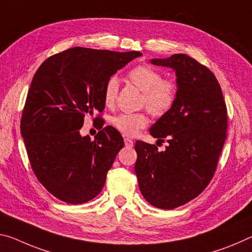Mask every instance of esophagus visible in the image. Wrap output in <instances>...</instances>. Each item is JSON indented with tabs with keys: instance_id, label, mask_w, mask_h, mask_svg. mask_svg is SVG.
<instances>
[{
	"instance_id": "esophagus-1",
	"label": "esophagus",
	"mask_w": 252,
	"mask_h": 252,
	"mask_svg": "<svg viewBox=\"0 0 252 252\" xmlns=\"http://www.w3.org/2000/svg\"><path fill=\"white\" fill-rule=\"evenodd\" d=\"M125 143H126V147H133V145H134V142L131 140V139H129V138L125 139Z\"/></svg>"
}]
</instances>
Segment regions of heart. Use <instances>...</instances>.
I'll list each match as a JSON object with an SVG mask.
<instances>
[{
    "label": "heart",
    "mask_w": 252,
    "mask_h": 252,
    "mask_svg": "<svg viewBox=\"0 0 252 252\" xmlns=\"http://www.w3.org/2000/svg\"><path fill=\"white\" fill-rule=\"evenodd\" d=\"M129 81L143 92L142 105L156 118H161L173 109L177 101L178 86L171 79H162L160 71L146 63L133 67L127 74ZM119 82L115 77L109 78L104 86L103 97L107 106L117 101ZM147 115L142 112L121 113L112 118V125L122 134L133 137L147 126Z\"/></svg>",
    "instance_id": "1"
}]
</instances>
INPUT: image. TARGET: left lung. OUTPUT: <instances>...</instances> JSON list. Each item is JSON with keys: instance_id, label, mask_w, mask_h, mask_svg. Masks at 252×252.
<instances>
[{"instance_id": "obj_1", "label": "left lung", "mask_w": 252, "mask_h": 252, "mask_svg": "<svg viewBox=\"0 0 252 252\" xmlns=\"http://www.w3.org/2000/svg\"><path fill=\"white\" fill-rule=\"evenodd\" d=\"M176 71L177 101L150 127L165 151L138 140L134 171L142 196L151 205L173 210L198 196L217 169L226 139L227 115L221 86L207 67L184 54L151 59Z\"/></svg>"}]
</instances>
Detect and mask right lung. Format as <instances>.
Here are the masks:
<instances>
[{
	"label": "right lung",
	"instance_id": "obj_1",
	"mask_svg": "<svg viewBox=\"0 0 252 252\" xmlns=\"http://www.w3.org/2000/svg\"><path fill=\"white\" fill-rule=\"evenodd\" d=\"M141 55L75 47L51 56L35 71L20 127L34 175L61 201L82 204L101 193L123 138L103 123L94 140L79 130L85 118L104 110L111 76Z\"/></svg>",
	"mask_w": 252,
	"mask_h": 252
}]
</instances>
